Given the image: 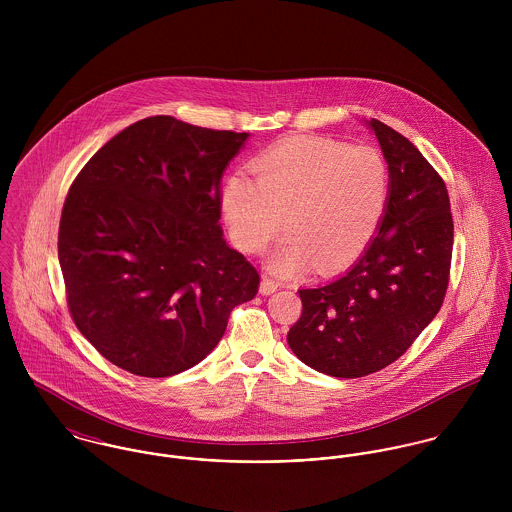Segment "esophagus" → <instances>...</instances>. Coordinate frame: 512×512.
Instances as JSON below:
<instances>
[{
    "instance_id": "esophagus-1",
    "label": "esophagus",
    "mask_w": 512,
    "mask_h": 512,
    "mask_svg": "<svg viewBox=\"0 0 512 512\" xmlns=\"http://www.w3.org/2000/svg\"><path fill=\"white\" fill-rule=\"evenodd\" d=\"M278 286H280V284H278L276 280L264 276V278H262V284H260V292L264 293V295H270V293H274L278 290Z\"/></svg>"
}]
</instances>
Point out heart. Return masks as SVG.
Returning a JSON list of instances; mask_svg holds the SVG:
<instances>
[{
    "instance_id": "heart-1",
    "label": "heart",
    "mask_w": 512,
    "mask_h": 512,
    "mask_svg": "<svg viewBox=\"0 0 512 512\" xmlns=\"http://www.w3.org/2000/svg\"><path fill=\"white\" fill-rule=\"evenodd\" d=\"M256 181L234 173L222 189V211L232 242L262 252L280 232L288 236L272 268L292 274L309 262L333 274L363 256L384 219L390 171L374 146L331 138H292L252 163Z\"/></svg>"
}]
</instances>
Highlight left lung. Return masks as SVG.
Segmentation results:
<instances>
[{
  "mask_svg": "<svg viewBox=\"0 0 512 512\" xmlns=\"http://www.w3.org/2000/svg\"><path fill=\"white\" fill-rule=\"evenodd\" d=\"M390 171L378 234L339 280L299 290L288 333L295 357L323 374L359 378L400 359L438 315L449 284L453 217L428 159L390 126L370 120Z\"/></svg>",
  "mask_w": 512,
  "mask_h": 512,
  "instance_id": "obj_1",
  "label": "left lung"
}]
</instances>
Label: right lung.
I'll use <instances>...</instances> for the list:
<instances>
[{
    "label": "right lung",
    "mask_w": 512,
    "mask_h": 512,
    "mask_svg": "<svg viewBox=\"0 0 512 512\" xmlns=\"http://www.w3.org/2000/svg\"><path fill=\"white\" fill-rule=\"evenodd\" d=\"M248 136L151 116L76 175L59 224L67 305L112 365L179 374L258 293V270L226 246L219 224L222 171Z\"/></svg>",
    "instance_id": "add662e5"
}]
</instances>
